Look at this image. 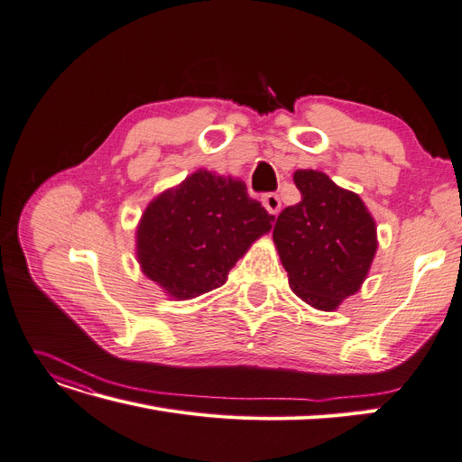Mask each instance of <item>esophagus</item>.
<instances>
[{"label":"esophagus","mask_w":462,"mask_h":462,"mask_svg":"<svg viewBox=\"0 0 462 462\" xmlns=\"http://www.w3.org/2000/svg\"><path fill=\"white\" fill-rule=\"evenodd\" d=\"M262 203L263 207L267 208L269 215H277V212L281 210V199L277 193H267L262 197Z\"/></svg>","instance_id":"34e87169"}]
</instances>
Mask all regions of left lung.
Returning a JSON list of instances; mask_svg holds the SVG:
<instances>
[{
  "instance_id": "8db88e82",
  "label": "left lung",
  "mask_w": 462,
  "mask_h": 462,
  "mask_svg": "<svg viewBox=\"0 0 462 462\" xmlns=\"http://www.w3.org/2000/svg\"><path fill=\"white\" fill-rule=\"evenodd\" d=\"M300 203L281 212L273 228L292 292L318 310L332 312L357 292L376 254V226L359 195L322 171L292 175Z\"/></svg>"
}]
</instances>
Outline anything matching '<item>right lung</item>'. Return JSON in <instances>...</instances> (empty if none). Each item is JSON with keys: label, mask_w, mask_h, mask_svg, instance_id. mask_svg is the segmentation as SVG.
<instances>
[{"label": "right lung", "mask_w": 462, "mask_h": 462, "mask_svg": "<svg viewBox=\"0 0 462 462\" xmlns=\"http://www.w3.org/2000/svg\"><path fill=\"white\" fill-rule=\"evenodd\" d=\"M273 220L244 181L199 170L146 207L136 230L138 263L170 297L195 299L224 285Z\"/></svg>", "instance_id": "obj_1"}]
</instances>
